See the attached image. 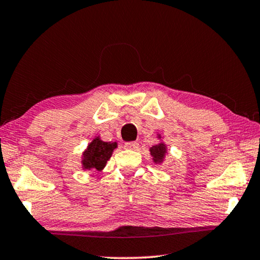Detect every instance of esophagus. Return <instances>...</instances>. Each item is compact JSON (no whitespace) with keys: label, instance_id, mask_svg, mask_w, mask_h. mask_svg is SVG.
I'll return each mask as SVG.
<instances>
[{"label":"esophagus","instance_id":"34e87169","mask_svg":"<svg viewBox=\"0 0 260 260\" xmlns=\"http://www.w3.org/2000/svg\"><path fill=\"white\" fill-rule=\"evenodd\" d=\"M128 150H138L139 149V143L138 142H127L124 146Z\"/></svg>","mask_w":260,"mask_h":260}]
</instances>
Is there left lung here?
<instances>
[{
  "mask_svg": "<svg viewBox=\"0 0 260 260\" xmlns=\"http://www.w3.org/2000/svg\"><path fill=\"white\" fill-rule=\"evenodd\" d=\"M157 139L160 140V142L158 144H155V146H152L150 149H149V151H150V155L152 157V161L155 162V164H162L165 160V158L167 156V147L165 142H162V138L160 134L157 135Z\"/></svg>",
  "mask_w": 260,
  "mask_h": 260,
  "instance_id": "obj_1",
  "label": "left lung"
}]
</instances>
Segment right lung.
Wrapping results in <instances>:
<instances>
[{
	"instance_id": "right-lung-1",
	"label": "right lung",
	"mask_w": 260,
	"mask_h": 260,
	"mask_svg": "<svg viewBox=\"0 0 260 260\" xmlns=\"http://www.w3.org/2000/svg\"><path fill=\"white\" fill-rule=\"evenodd\" d=\"M117 148V142H104L100 135L95 136L81 155V167L83 171H103L112 152Z\"/></svg>"
}]
</instances>
